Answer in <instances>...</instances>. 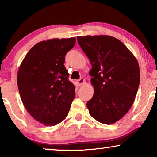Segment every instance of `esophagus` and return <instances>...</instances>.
Segmentation results:
<instances>
[{"instance_id":"esophagus-1","label":"esophagus","mask_w":157,"mask_h":157,"mask_svg":"<svg viewBox=\"0 0 157 157\" xmlns=\"http://www.w3.org/2000/svg\"><path fill=\"white\" fill-rule=\"evenodd\" d=\"M83 83H84V78H80L78 80H76V83L78 84V86H81Z\"/></svg>"}]
</instances>
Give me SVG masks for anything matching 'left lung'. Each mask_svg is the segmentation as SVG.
Returning a JSON list of instances; mask_svg holds the SVG:
<instances>
[{"label": "left lung", "mask_w": 157, "mask_h": 157, "mask_svg": "<svg viewBox=\"0 0 157 157\" xmlns=\"http://www.w3.org/2000/svg\"><path fill=\"white\" fill-rule=\"evenodd\" d=\"M77 40L89 58L94 94L87 102L96 121L111 124L132 106L140 82L138 62L123 43L111 36H78Z\"/></svg>", "instance_id": "left-lung-1"}]
</instances>
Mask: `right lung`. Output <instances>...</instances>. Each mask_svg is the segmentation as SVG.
I'll return each instance as SVG.
<instances>
[{"label":"right lung","mask_w":157,"mask_h":157,"mask_svg":"<svg viewBox=\"0 0 157 157\" xmlns=\"http://www.w3.org/2000/svg\"><path fill=\"white\" fill-rule=\"evenodd\" d=\"M75 44V38L38 43L19 68L17 83L23 104L44 125L54 126L65 119L75 97V87L64 66L66 53Z\"/></svg>","instance_id":"1"}]
</instances>
